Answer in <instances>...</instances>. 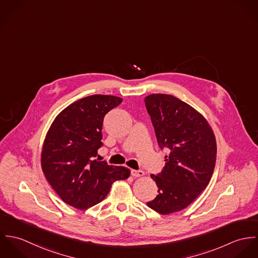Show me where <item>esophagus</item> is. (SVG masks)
<instances>
[{
	"label": "esophagus",
	"mask_w": 258,
	"mask_h": 258,
	"mask_svg": "<svg viewBox=\"0 0 258 258\" xmlns=\"http://www.w3.org/2000/svg\"><path fill=\"white\" fill-rule=\"evenodd\" d=\"M131 175L133 177H142L144 176V172L140 170H131Z\"/></svg>",
	"instance_id": "34e87169"
}]
</instances>
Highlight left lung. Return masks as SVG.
<instances>
[{
  "instance_id": "1",
  "label": "left lung",
  "mask_w": 258,
  "mask_h": 258,
  "mask_svg": "<svg viewBox=\"0 0 258 258\" xmlns=\"http://www.w3.org/2000/svg\"><path fill=\"white\" fill-rule=\"evenodd\" d=\"M160 148H167L162 173L151 175L159 194L147 206L161 215L185 209L207 187L217 160V142L207 119L170 94L144 99Z\"/></svg>"
}]
</instances>
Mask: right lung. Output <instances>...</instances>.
Wrapping results in <instances>:
<instances>
[{
    "label": "right lung",
    "instance_id": "add662e5",
    "mask_svg": "<svg viewBox=\"0 0 258 258\" xmlns=\"http://www.w3.org/2000/svg\"><path fill=\"white\" fill-rule=\"evenodd\" d=\"M122 98L95 94L61 111L51 123L40 154L42 172L59 198L78 210L102 202L115 181L126 180L130 170L95 160L102 146L106 113Z\"/></svg>",
    "mask_w": 258,
    "mask_h": 258
}]
</instances>
